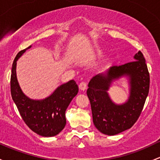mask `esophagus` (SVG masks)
Masks as SVG:
<instances>
[{"mask_svg": "<svg viewBox=\"0 0 160 160\" xmlns=\"http://www.w3.org/2000/svg\"><path fill=\"white\" fill-rule=\"evenodd\" d=\"M87 84L86 82H81V83L79 84V88H80L81 90H85L86 89H87Z\"/></svg>", "mask_w": 160, "mask_h": 160, "instance_id": "34e87169", "label": "esophagus"}]
</instances>
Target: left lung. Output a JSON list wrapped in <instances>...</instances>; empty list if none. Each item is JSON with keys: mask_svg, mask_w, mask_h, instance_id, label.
I'll list each match as a JSON object with an SVG mask.
<instances>
[{"mask_svg": "<svg viewBox=\"0 0 160 160\" xmlns=\"http://www.w3.org/2000/svg\"><path fill=\"white\" fill-rule=\"evenodd\" d=\"M123 75L131 80V95L125 104L116 105L107 93L111 82ZM87 94L91 105L93 121L102 133L114 136L132 127L140 116L149 90V73L145 58L139 51L133 61L110 67L107 74L90 80Z\"/></svg>", "mask_w": 160, "mask_h": 160, "instance_id": "left-lung-1", "label": "left lung"}]
</instances>
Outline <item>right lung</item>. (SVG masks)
Instances as JSON below:
<instances>
[{"label":"right lung","instance_id":"add662e5","mask_svg":"<svg viewBox=\"0 0 160 160\" xmlns=\"http://www.w3.org/2000/svg\"><path fill=\"white\" fill-rule=\"evenodd\" d=\"M21 50L13 62L11 76V93L13 100L26 125L38 135L53 137L65 127V112L73 97L78 93V86L73 80L60 86L52 95L43 100H33L21 91L16 76L18 58L31 48Z\"/></svg>","mask_w":160,"mask_h":160}]
</instances>
